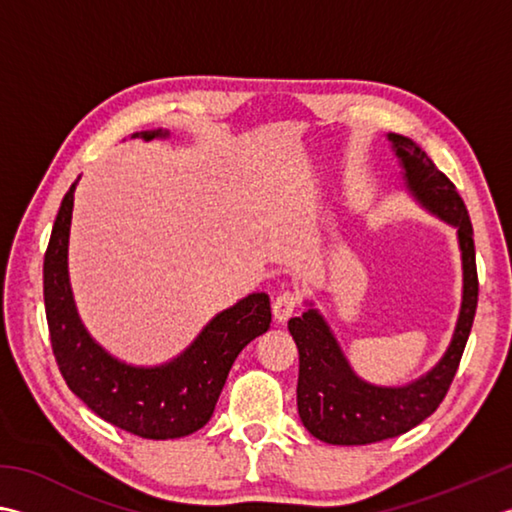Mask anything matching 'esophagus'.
<instances>
[{
  "instance_id": "obj_1",
  "label": "esophagus",
  "mask_w": 512,
  "mask_h": 512,
  "mask_svg": "<svg viewBox=\"0 0 512 512\" xmlns=\"http://www.w3.org/2000/svg\"><path fill=\"white\" fill-rule=\"evenodd\" d=\"M297 306H299L297 295L290 293V290H286V293L275 297V302H273V315H275L277 322H286L288 317H293Z\"/></svg>"
}]
</instances>
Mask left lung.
Segmentation results:
<instances>
[{"mask_svg":"<svg viewBox=\"0 0 512 512\" xmlns=\"http://www.w3.org/2000/svg\"><path fill=\"white\" fill-rule=\"evenodd\" d=\"M406 170V182L422 204L457 226L464 262V302L453 344L430 373L404 388H377L362 382L315 310L293 317L288 330L299 350L297 408L310 435L326 444L364 446L399 437L430 417L444 402L462 362L473 328L479 279L475 239L464 199L422 148L408 137L388 135Z\"/></svg>","mask_w":512,"mask_h":512,"instance_id":"1","label":"left lung"}]
</instances>
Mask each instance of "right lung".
Masks as SVG:
<instances>
[{
    "mask_svg": "<svg viewBox=\"0 0 512 512\" xmlns=\"http://www.w3.org/2000/svg\"><path fill=\"white\" fill-rule=\"evenodd\" d=\"M146 142L162 130L139 133ZM77 182L68 188L44 255V304L55 362L68 388L108 424L144 439L195 433L213 415L237 355L270 326L266 293L219 313L182 357L162 368H133L88 337L68 286V230Z\"/></svg>",
    "mask_w": 512,
    "mask_h": 512,
    "instance_id": "right-lung-1",
    "label": "right lung"
}]
</instances>
